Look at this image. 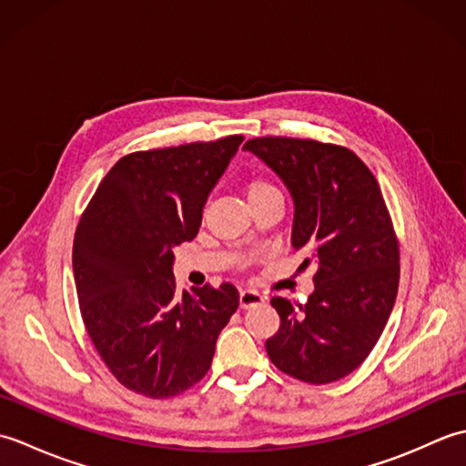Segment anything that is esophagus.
<instances>
[{"label": "esophagus", "instance_id": "obj_1", "mask_svg": "<svg viewBox=\"0 0 466 466\" xmlns=\"http://www.w3.org/2000/svg\"><path fill=\"white\" fill-rule=\"evenodd\" d=\"M264 302V296L256 290H240V309H252V306H258Z\"/></svg>", "mask_w": 466, "mask_h": 466}]
</instances>
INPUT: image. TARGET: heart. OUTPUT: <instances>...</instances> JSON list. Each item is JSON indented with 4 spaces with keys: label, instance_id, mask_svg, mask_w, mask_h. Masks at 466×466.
Here are the masks:
<instances>
[{
    "label": "heart",
    "instance_id": "obj_1",
    "mask_svg": "<svg viewBox=\"0 0 466 466\" xmlns=\"http://www.w3.org/2000/svg\"><path fill=\"white\" fill-rule=\"evenodd\" d=\"M246 192H248V198L252 200V198L274 194V192H280V190L270 180H266V177H252V180L246 184Z\"/></svg>",
    "mask_w": 466,
    "mask_h": 466
}]
</instances>
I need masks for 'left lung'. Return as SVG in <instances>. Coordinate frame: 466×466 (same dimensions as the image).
<instances>
[{"mask_svg":"<svg viewBox=\"0 0 466 466\" xmlns=\"http://www.w3.org/2000/svg\"><path fill=\"white\" fill-rule=\"evenodd\" d=\"M294 198L292 246L316 266L309 302L274 296L280 329L266 340L272 364L309 384L359 369L397 300L400 250L390 212L359 156L310 137L262 136L244 144Z\"/></svg>","mask_w":466,"mask_h":466,"instance_id":"1","label":"left lung"}]
</instances>
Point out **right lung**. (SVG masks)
<instances>
[{
	"instance_id": "1",
	"label": "right lung",
	"mask_w": 466,
	"mask_h": 466,
	"mask_svg": "<svg viewBox=\"0 0 466 466\" xmlns=\"http://www.w3.org/2000/svg\"><path fill=\"white\" fill-rule=\"evenodd\" d=\"M242 140L236 134L120 157L76 228L86 330L116 380L147 399L200 382L238 309L230 282L177 294L172 250L198 234L206 198Z\"/></svg>"
}]
</instances>
